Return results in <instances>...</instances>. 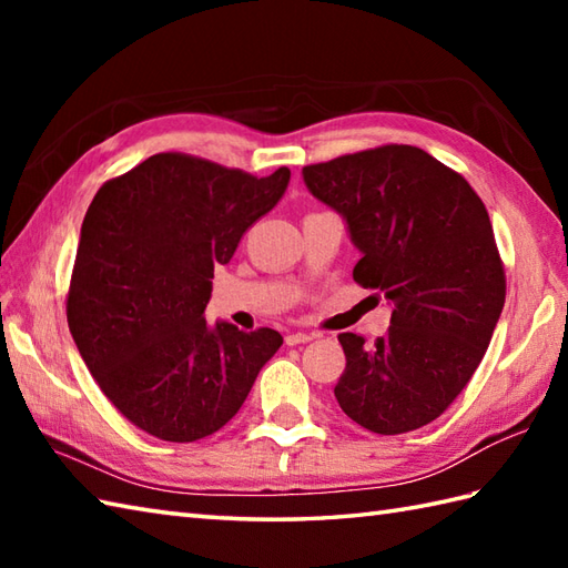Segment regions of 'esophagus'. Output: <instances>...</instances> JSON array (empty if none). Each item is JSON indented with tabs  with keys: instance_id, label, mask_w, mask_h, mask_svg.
Here are the masks:
<instances>
[{
	"instance_id": "esophagus-1",
	"label": "esophagus",
	"mask_w": 568,
	"mask_h": 568,
	"mask_svg": "<svg viewBox=\"0 0 568 568\" xmlns=\"http://www.w3.org/2000/svg\"><path fill=\"white\" fill-rule=\"evenodd\" d=\"M312 339H315V334H310V332H291L285 336V344L297 346V344H305V342H312Z\"/></svg>"
}]
</instances>
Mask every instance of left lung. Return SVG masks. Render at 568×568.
Returning a JSON list of instances; mask_svg holds the SVG:
<instances>
[{"label": "left lung", "mask_w": 568, "mask_h": 568, "mask_svg": "<svg viewBox=\"0 0 568 568\" xmlns=\"http://www.w3.org/2000/svg\"><path fill=\"white\" fill-rule=\"evenodd\" d=\"M303 180L346 222L361 253L354 281L393 307L373 346L339 334L336 400L376 434L429 425L474 376L505 305L484 202L427 151L397 143L307 165Z\"/></svg>", "instance_id": "left-lung-1"}]
</instances>
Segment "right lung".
Returning <instances> with one entry per match:
<instances>
[{
  "mask_svg": "<svg viewBox=\"0 0 568 568\" xmlns=\"http://www.w3.org/2000/svg\"><path fill=\"white\" fill-rule=\"evenodd\" d=\"M291 183L155 153L100 187L80 229L68 327L102 393L165 442L232 419L283 336L204 320L216 265Z\"/></svg>",
  "mask_w": 568,
  "mask_h": 568,
  "instance_id": "obj_1",
  "label": "right lung"
}]
</instances>
